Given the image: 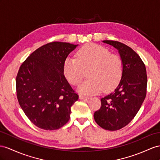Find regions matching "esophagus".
Here are the masks:
<instances>
[{"instance_id": "1", "label": "esophagus", "mask_w": 160, "mask_h": 160, "mask_svg": "<svg viewBox=\"0 0 160 160\" xmlns=\"http://www.w3.org/2000/svg\"><path fill=\"white\" fill-rule=\"evenodd\" d=\"M79 98L80 99H89V97L87 95H80Z\"/></svg>"}]
</instances>
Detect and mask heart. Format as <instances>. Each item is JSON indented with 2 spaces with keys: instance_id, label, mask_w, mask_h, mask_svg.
<instances>
[{
  "instance_id": "b5f03b06",
  "label": "heart",
  "mask_w": 160,
  "mask_h": 160,
  "mask_svg": "<svg viewBox=\"0 0 160 160\" xmlns=\"http://www.w3.org/2000/svg\"><path fill=\"white\" fill-rule=\"evenodd\" d=\"M87 72L88 78L80 84L78 90L84 94H95L102 89L109 92L115 88L123 75V62L120 56L112 54L101 45L90 44L80 48L76 58H67L63 73L72 85L78 84Z\"/></svg>"
}]
</instances>
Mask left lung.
I'll use <instances>...</instances> for the list:
<instances>
[{"label": "left lung", "mask_w": 160, "mask_h": 160, "mask_svg": "<svg viewBox=\"0 0 160 160\" xmlns=\"http://www.w3.org/2000/svg\"><path fill=\"white\" fill-rule=\"evenodd\" d=\"M103 42L116 48L123 62V75L115 91L101 99L94 113L97 124L105 130H118L128 125L137 115L147 94L145 63L132 48L115 40Z\"/></svg>", "instance_id": "obj_1"}]
</instances>
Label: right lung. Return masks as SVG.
<instances>
[{
    "instance_id": "right-lung-1",
    "label": "right lung",
    "mask_w": 160,
    "mask_h": 160,
    "mask_svg": "<svg viewBox=\"0 0 160 160\" xmlns=\"http://www.w3.org/2000/svg\"><path fill=\"white\" fill-rule=\"evenodd\" d=\"M77 47L52 42L39 47L21 65L16 77L19 105L41 129L60 128L70 118L71 107L78 99L63 73L67 57Z\"/></svg>"
}]
</instances>
